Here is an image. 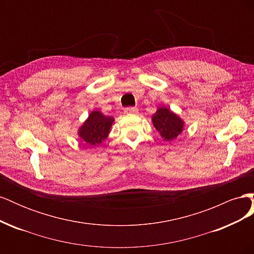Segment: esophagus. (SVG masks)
Instances as JSON below:
<instances>
[{
  "label": "esophagus",
  "instance_id": "esophagus-1",
  "mask_svg": "<svg viewBox=\"0 0 254 254\" xmlns=\"http://www.w3.org/2000/svg\"><path fill=\"white\" fill-rule=\"evenodd\" d=\"M125 112L126 113H137V109L135 108V107H127V108L125 109Z\"/></svg>",
  "mask_w": 254,
  "mask_h": 254
}]
</instances>
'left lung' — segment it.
Returning <instances> with one entry per match:
<instances>
[{"label":"left lung","mask_w":254,"mask_h":254,"mask_svg":"<svg viewBox=\"0 0 254 254\" xmlns=\"http://www.w3.org/2000/svg\"><path fill=\"white\" fill-rule=\"evenodd\" d=\"M153 126L166 141L176 139L183 130V121L170 109L161 107L152 115Z\"/></svg>","instance_id":"obj_1"}]
</instances>
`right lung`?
Masks as SVG:
<instances>
[{"instance_id": "right-lung-1", "label": "right lung", "mask_w": 254, "mask_h": 254, "mask_svg": "<svg viewBox=\"0 0 254 254\" xmlns=\"http://www.w3.org/2000/svg\"><path fill=\"white\" fill-rule=\"evenodd\" d=\"M114 119L106 117L99 111H93L79 128L78 134L88 145H99L107 139Z\"/></svg>"}]
</instances>
